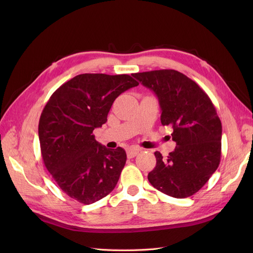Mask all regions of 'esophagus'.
<instances>
[{
	"label": "esophagus",
	"instance_id": "34e87169",
	"mask_svg": "<svg viewBox=\"0 0 253 253\" xmlns=\"http://www.w3.org/2000/svg\"><path fill=\"white\" fill-rule=\"evenodd\" d=\"M139 149L137 148H127L126 149V155L128 158H132V157H135L137 154L139 153Z\"/></svg>",
	"mask_w": 253,
	"mask_h": 253
}]
</instances>
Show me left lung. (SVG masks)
<instances>
[{
    "label": "left lung",
    "instance_id": "obj_1",
    "mask_svg": "<svg viewBox=\"0 0 253 253\" xmlns=\"http://www.w3.org/2000/svg\"><path fill=\"white\" fill-rule=\"evenodd\" d=\"M154 91L163 126H171L176 148L166 158L156 151L151 185L167 195L195 194L216 171L221 154V122L209 96L193 80L174 70L133 74Z\"/></svg>",
    "mask_w": 253,
    "mask_h": 253
}]
</instances>
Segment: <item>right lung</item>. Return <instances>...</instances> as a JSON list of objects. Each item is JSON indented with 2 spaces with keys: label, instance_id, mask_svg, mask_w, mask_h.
<instances>
[{
  "label": "right lung",
  "instance_id": "obj_1",
  "mask_svg": "<svg viewBox=\"0 0 253 253\" xmlns=\"http://www.w3.org/2000/svg\"><path fill=\"white\" fill-rule=\"evenodd\" d=\"M138 84L129 75L81 74L44 106L39 121L44 166L60 189L81 204L101 200L117 185L126 151L106 149L93 131L108 120L115 99Z\"/></svg>",
  "mask_w": 253,
  "mask_h": 253
}]
</instances>
